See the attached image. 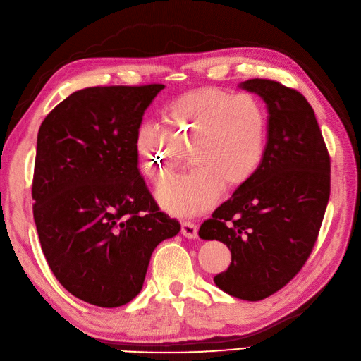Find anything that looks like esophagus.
<instances>
[{"mask_svg": "<svg viewBox=\"0 0 361 361\" xmlns=\"http://www.w3.org/2000/svg\"><path fill=\"white\" fill-rule=\"evenodd\" d=\"M183 237L187 238H196L197 237V226L195 223L190 221H183L182 223V229H180Z\"/></svg>", "mask_w": 361, "mask_h": 361, "instance_id": "34e87169", "label": "esophagus"}]
</instances>
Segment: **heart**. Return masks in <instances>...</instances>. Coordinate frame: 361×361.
<instances>
[{
  "instance_id": "1",
  "label": "heart",
  "mask_w": 361,
  "mask_h": 361,
  "mask_svg": "<svg viewBox=\"0 0 361 361\" xmlns=\"http://www.w3.org/2000/svg\"><path fill=\"white\" fill-rule=\"evenodd\" d=\"M161 126L142 121L134 148L145 174L160 183L185 164L193 166L182 179L159 191L161 205L180 216L212 207L221 188L237 190L254 178L267 152L268 114L251 94L200 88L171 101Z\"/></svg>"
}]
</instances>
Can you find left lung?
<instances>
[{
  "instance_id": "left-lung-1",
  "label": "left lung",
  "mask_w": 361,
  "mask_h": 361,
  "mask_svg": "<svg viewBox=\"0 0 361 361\" xmlns=\"http://www.w3.org/2000/svg\"><path fill=\"white\" fill-rule=\"evenodd\" d=\"M240 88L267 102V152L254 178L201 224L200 237L231 249L229 268L213 279L218 288L262 300L283 288L313 251L330 196V156L304 94L269 79Z\"/></svg>"
}]
</instances>
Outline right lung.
Masks as SVG:
<instances>
[{"label":"right lung","mask_w":361,"mask_h":361,"mask_svg":"<svg viewBox=\"0 0 361 361\" xmlns=\"http://www.w3.org/2000/svg\"><path fill=\"white\" fill-rule=\"evenodd\" d=\"M161 84L88 87L57 104L37 135L34 221L65 290L114 308L142 291L152 251L180 231L138 171L135 129Z\"/></svg>","instance_id":"obj_1"}]
</instances>
